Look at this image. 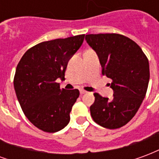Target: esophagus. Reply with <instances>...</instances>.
Segmentation results:
<instances>
[{
    "instance_id": "1",
    "label": "esophagus",
    "mask_w": 159,
    "mask_h": 159,
    "mask_svg": "<svg viewBox=\"0 0 159 159\" xmlns=\"http://www.w3.org/2000/svg\"><path fill=\"white\" fill-rule=\"evenodd\" d=\"M87 93V91H85V90L83 89H80V93H81V94H84V93Z\"/></svg>"
}]
</instances>
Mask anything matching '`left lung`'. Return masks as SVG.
<instances>
[{
  "mask_svg": "<svg viewBox=\"0 0 159 159\" xmlns=\"http://www.w3.org/2000/svg\"><path fill=\"white\" fill-rule=\"evenodd\" d=\"M85 39L99 57L102 74L112 81L114 93L111 100L93 93L91 117L104 128H121L133 118L146 96L148 59L136 42L120 34H89Z\"/></svg>",
  "mask_w": 159,
  "mask_h": 159,
  "instance_id": "left-lung-1",
  "label": "left lung"
}]
</instances>
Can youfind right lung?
I'll return each instance as SVG.
<instances>
[{"mask_svg": "<svg viewBox=\"0 0 159 159\" xmlns=\"http://www.w3.org/2000/svg\"><path fill=\"white\" fill-rule=\"evenodd\" d=\"M85 35L42 42L28 49L16 68L13 85L25 117L39 129L54 133L69 123L79 90L59 88L67 64Z\"/></svg>", "mask_w": 159, "mask_h": 159, "instance_id": "right-lung-1", "label": "right lung"}]
</instances>
